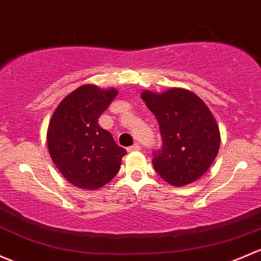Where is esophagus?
<instances>
[{
    "label": "esophagus",
    "instance_id": "obj_1",
    "mask_svg": "<svg viewBox=\"0 0 261 261\" xmlns=\"http://www.w3.org/2000/svg\"><path fill=\"white\" fill-rule=\"evenodd\" d=\"M139 150H141V147H140L139 144H134L133 146L127 147V151L128 152H133V151H139Z\"/></svg>",
    "mask_w": 261,
    "mask_h": 261
}]
</instances>
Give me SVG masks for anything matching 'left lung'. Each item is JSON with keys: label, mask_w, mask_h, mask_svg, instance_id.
I'll return each instance as SVG.
<instances>
[{"label": "left lung", "mask_w": 261, "mask_h": 261, "mask_svg": "<svg viewBox=\"0 0 261 261\" xmlns=\"http://www.w3.org/2000/svg\"><path fill=\"white\" fill-rule=\"evenodd\" d=\"M160 126L163 146L153 151L152 165L174 186L193 182L205 174L218 155L220 133L207 106L191 91L167 90L141 94Z\"/></svg>", "instance_id": "obj_1"}]
</instances>
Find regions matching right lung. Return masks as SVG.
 <instances>
[{"instance_id":"obj_1","label":"right lung","mask_w":261,"mask_h":261,"mask_svg":"<svg viewBox=\"0 0 261 261\" xmlns=\"http://www.w3.org/2000/svg\"><path fill=\"white\" fill-rule=\"evenodd\" d=\"M117 91L84 85L67 95L55 110L47 130L52 161L66 180L81 189H98L119 172L126 153L98 117Z\"/></svg>"}]
</instances>
